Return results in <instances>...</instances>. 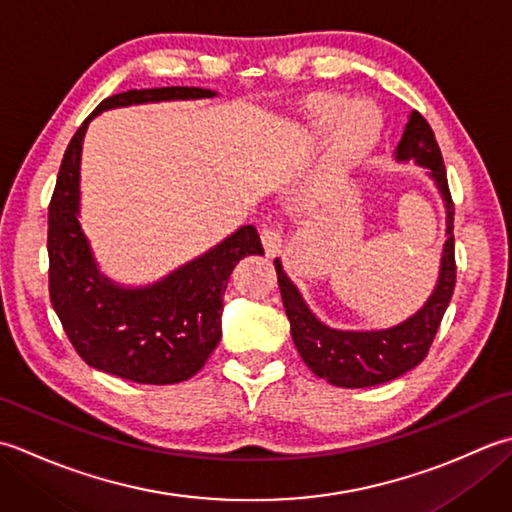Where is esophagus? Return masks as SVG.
I'll return each mask as SVG.
<instances>
[{"mask_svg":"<svg viewBox=\"0 0 512 512\" xmlns=\"http://www.w3.org/2000/svg\"><path fill=\"white\" fill-rule=\"evenodd\" d=\"M262 244H264V250L268 257H275L279 253L281 248V235L279 231H275V228H264L262 231Z\"/></svg>","mask_w":512,"mask_h":512,"instance_id":"1","label":"esophagus"}]
</instances>
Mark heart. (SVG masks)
Returning <instances> with one entry per match:
<instances>
[{"label": "heart", "mask_w": 512, "mask_h": 512, "mask_svg": "<svg viewBox=\"0 0 512 512\" xmlns=\"http://www.w3.org/2000/svg\"><path fill=\"white\" fill-rule=\"evenodd\" d=\"M306 132L310 138L328 136V171L339 176L374 147L380 118L367 103H350L345 96L323 94L310 103Z\"/></svg>", "instance_id": "1"}]
</instances>
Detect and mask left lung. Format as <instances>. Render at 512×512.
Returning a JSON list of instances; mask_svg holds the SVG:
<instances>
[{
    "label": "left lung",
    "instance_id": "8db88e82",
    "mask_svg": "<svg viewBox=\"0 0 512 512\" xmlns=\"http://www.w3.org/2000/svg\"><path fill=\"white\" fill-rule=\"evenodd\" d=\"M398 162L413 160L427 169V176L436 184L447 209V242L442 246L440 273L436 288L424 306L398 325L385 330H336L325 325L314 314L299 288L284 273L279 259L275 270L279 279L281 299L290 321V334L297 350L314 374L336 387L358 389L389 383L409 369L420 365L436 339L440 321L449 308L455 288V242H453V200L449 193L447 169H444L440 147L433 129L422 114L411 110L405 134L394 151Z\"/></svg>",
    "mask_w": 512,
    "mask_h": 512
}]
</instances>
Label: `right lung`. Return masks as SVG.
<instances>
[{
  "label": "right lung",
  "mask_w": 512,
  "mask_h": 512,
  "mask_svg": "<svg viewBox=\"0 0 512 512\" xmlns=\"http://www.w3.org/2000/svg\"><path fill=\"white\" fill-rule=\"evenodd\" d=\"M204 88L129 90L105 99L65 149L48 209L50 301L85 363L140 385H173L204 367L222 336L224 290L239 259L264 255L253 224L147 286H123L103 275L85 237L81 149L94 116L114 107L213 99Z\"/></svg>",
  "instance_id": "1"
}]
</instances>
